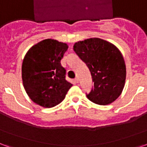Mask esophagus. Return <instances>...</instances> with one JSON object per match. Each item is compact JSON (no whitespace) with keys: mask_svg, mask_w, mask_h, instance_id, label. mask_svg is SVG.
Wrapping results in <instances>:
<instances>
[{"mask_svg":"<svg viewBox=\"0 0 147 147\" xmlns=\"http://www.w3.org/2000/svg\"><path fill=\"white\" fill-rule=\"evenodd\" d=\"M74 80V82L76 83V84H78V83L79 82V80H78V78H75Z\"/></svg>","mask_w":147,"mask_h":147,"instance_id":"obj_1","label":"esophagus"}]
</instances>
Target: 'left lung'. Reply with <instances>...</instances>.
<instances>
[{
    "instance_id": "obj_1",
    "label": "left lung",
    "mask_w": 147,
    "mask_h": 147,
    "mask_svg": "<svg viewBox=\"0 0 147 147\" xmlns=\"http://www.w3.org/2000/svg\"><path fill=\"white\" fill-rule=\"evenodd\" d=\"M74 50L87 64L94 81L88 98L100 105L115 101L122 94L126 78L125 60L119 49L108 41L90 38L76 42Z\"/></svg>"
}]
</instances>
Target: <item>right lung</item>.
I'll use <instances>...</instances> for the list:
<instances>
[{"mask_svg":"<svg viewBox=\"0 0 147 147\" xmlns=\"http://www.w3.org/2000/svg\"><path fill=\"white\" fill-rule=\"evenodd\" d=\"M67 49V44L47 38L25 54L22 67L23 86L31 100L40 106L57 105L72 87L65 79L66 69L60 63Z\"/></svg>","mask_w":147,"mask_h":147,"instance_id":"right-lung-1","label":"right lung"}]
</instances>
